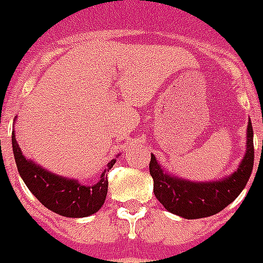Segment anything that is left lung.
<instances>
[{
  "label": "left lung",
  "mask_w": 263,
  "mask_h": 263,
  "mask_svg": "<svg viewBox=\"0 0 263 263\" xmlns=\"http://www.w3.org/2000/svg\"><path fill=\"white\" fill-rule=\"evenodd\" d=\"M254 167V132L251 120L247 126V151L237 171L222 180H184L169 175L151 154L149 173L154 179V194L172 214L184 219H199L224 209L240 195Z\"/></svg>",
  "instance_id": "obj_1"
}]
</instances>
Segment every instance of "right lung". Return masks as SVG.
I'll return each mask as SVG.
<instances>
[{
    "label": "right lung",
    "instance_id": "1",
    "mask_svg": "<svg viewBox=\"0 0 263 263\" xmlns=\"http://www.w3.org/2000/svg\"><path fill=\"white\" fill-rule=\"evenodd\" d=\"M12 148L17 172L25 184L49 211L66 218H86L98 212L104 205L108 193L106 172L114 166L116 159L108 163L97 184L83 185L78 180L58 176L26 159L17 145L15 132H12Z\"/></svg>",
    "mask_w": 263,
    "mask_h": 263
}]
</instances>
